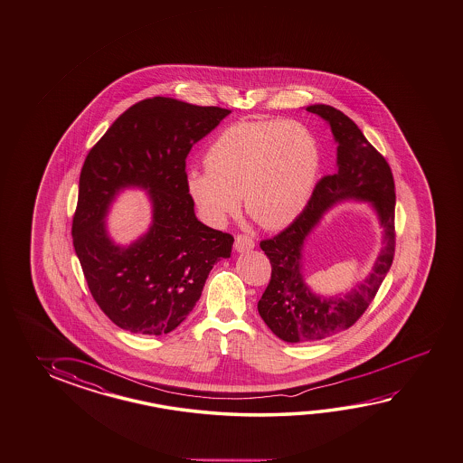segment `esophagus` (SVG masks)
Segmentation results:
<instances>
[{
  "instance_id": "obj_1",
  "label": "esophagus",
  "mask_w": 463,
  "mask_h": 463,
  "mask_svg": "<svg viewBox=\"0 0 463 463\" xmlns=\"http://www.w3.org/2000/svg\"><path fill=\"white\" fill-rule=\"evenodd\" d=\"M254 241L251 236L248 235H238L235 238V250L238 253H245V251H250V250H253Z\"/></svg>"
}]
</instances>
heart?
<instances>
[{"label":"heart","mask_w":463,"mask_h":463,"mask_svg":"<svg viewBox=\"0 0 463 463\" xmlns=\"http://www.w3.org/2000/svg\"><path fill=\"white\" fill-rule=\"evenodd\" d=\"M205 171L191 169L185 187L202 217L222 225L240 209L261 227H286L299 217L320 169V146L294 119L240 121L222 129L203 156Z\"/></svg>","instance_id":"b5f03b06"}]
</instances>
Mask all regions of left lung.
<instances>
[{
	"instance_id": "obj_1",
	"label": "left lung",
	"mask_w": 463,
	"mask_h": 463,
	"mask_svg": "<svg viewBox=\"0 0 463 463\" xmlns=\"http://www.w3.org/2000/svg\"><path fill=\"white\" fill-rule=\"evenodd\" d=\"M307 111L326 119L336 145V173L317 182L306 209L281 233L260 246L271 263V281L258 312L272 334L289 344L316 342L354 326L380 289L394 258V179L390 164L340 109L310 105ZM344 199H362L377 212L383 246L373 272L354 290L330 298L316 295L303 279L301 250L326 209Z\"/></svg>"
}]
</instances>
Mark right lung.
<instances>
[{"label": "right lung", "mask_w": 463, "mask_h": 463, "mask_svg": "<svg viewBox=\"0 0 463 463\" xmlns=\"http://www.w3.org/2000/svg\"><path fill=\"white\" fill-rule=\"evenodd\" d=\"M232 111L155 97L109 128L83 163L73 248L91 296L131 334L164 335L191 314L213 264L230 258L233 236L195 217L185 159ZM148 192L154 222L131 246H117L104 220L119 191Z\"/></svg>", "instance_id": "add662e5"}]
</instances>
